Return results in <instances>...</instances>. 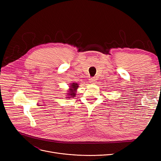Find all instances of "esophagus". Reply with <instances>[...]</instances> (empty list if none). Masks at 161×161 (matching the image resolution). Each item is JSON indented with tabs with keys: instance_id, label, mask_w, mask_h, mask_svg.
Instances as JSON below:
<instances>
[{
	"instance_id": "34e87169",
	"label": "esophagus",
	"mask_w": 161,
	"mask_h": 161,
	"mask_svg": "<svg viewBox=\"0 0 161 161\" xmlns=\"http://www.w3.org/2000/svg\"><path fill=\"white\" fill-rule=\"evenodd\" d=\"M95 81H96V79H95V78H94V77H92L89 79L90 83H95Z\"/></svg>"
}]
</instances>
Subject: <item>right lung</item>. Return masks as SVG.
Segmentation results:
<instances>
[{"label":"right lung","mask_w":161,"mask_h":161,"mask_svg":"<svg viewBox=\"0 0 161 161\" xmlns=\"http://www.w3.org/2000/svg\"><path fill=\"white\" fill-rule=\"evenodd\" d=\"M70 86H70V93H69V95L74 97V96H75V95H76L75 91L77 89V88H78V87H79V86H78V84H77V83H72ZM71 96H70V97H71ZM67 98H68V97H67Z\"/></svg>","instance_id":"obj_1"}]
</instances>
